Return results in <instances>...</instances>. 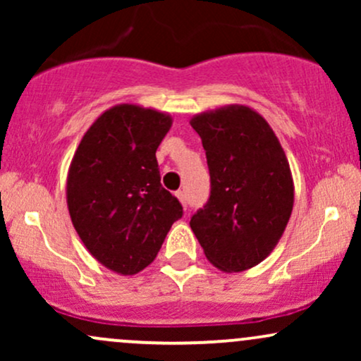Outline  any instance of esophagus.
Returning <instances> with one entry per match:
<instances>
[{"mask_svg": "<svg viewBox=\"0 0 361 361\" xmlns=\"http://www.w3.org/2000/svg\"><path fill=\"white\" fill-rule=\"evenodd\" d=\"M176 197H178V200L181 202V205H183L185 209H186V195H185L183 190H178V192H176Z\"/></svg>", "mask_w": 361, "mask_h": 361, "instance_id": "obj_1", "label": "esophagus"}]
</instances>
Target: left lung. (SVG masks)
Returning <instances> with one entry per match:
<instances>
[{
    "label": "left lung",
    "mask_w": 361,
    "mask_h": 361,
    "mask_svg": "<svg viewBox=\"0 0 361 361\" xmlns=\"http://www.w3.org/2000/svg\"><path fill=\"white\" fill-rule=\"evenodd\" d=\"M190 126L210 171V198L190 227L215 268L250 270L275 250L292 215L287 156L270 123L246 105L202 111Z\"/></svg>",
    "instance_id": "8db88e82"
}]
</instances>
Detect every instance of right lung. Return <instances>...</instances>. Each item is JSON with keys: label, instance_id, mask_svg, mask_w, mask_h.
Instances as JSON below:
<instances>
[{"label": "right lung", "instance_id": "add662e5", "mask_svg": "<svg viewBox=\"0 0 361 361\" xmlns=\"http://www.w3.org/2000/svg\"><path fill=\"white\" fill-rule=\"evenodd\" d=\"M171 126L169 114L120 103L91 123L69 164L66 200L74 229L90 255L118 275L151 264L183 215L161 186L156 159Z\"/></svg>", "mask_w": 361, "mask_h": 361}]
</instances>
